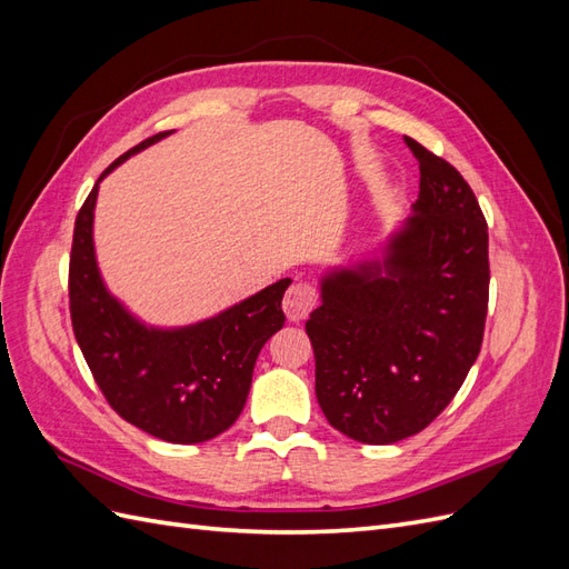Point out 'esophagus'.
I'll return each instance as SVG.
<instances>
[{
    "mask_svg": "<svg viewBox=\"0 0 569 569\" xmlns=\"http://www.w3.org/2000/svg\"><path fill=\"white\" fill-rule=\"evenodd\" d=\"M316 303H318L316 287L308 282H295L287 289L282 308L291 322H299V320H306L308 316H311Z\"/></svg>",
    "mask_w": 569,
    "mask_h": 569,
    "instance_id": "34e87169",
    "label": "esophagus"
}]
</instances>
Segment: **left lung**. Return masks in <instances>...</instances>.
Here are the masks:
<instances>
[{
    "instance_id": "8db88e82",
    "label": "left lung",
    "mask_w": 569,
    "mask_h": 569,
    "mask_svg": "<svg viewBox=\"0 0 569 569\" xmlns=\"http://www.w3.org/2000/svg\"><path fill=\"white\" fill-rule=\"evenodd\" d=\"M420 197L377 251L327 266L306 322L316 396L335 429L385 446L451 403L485 337L489 232L470 184L403 137Z\"/></svg>"
}]
</instances>
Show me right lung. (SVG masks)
Wrapping results in <instances>:
<instances>
[{
	"instance_id": "obj_1",
	"label": "right lung",
	"mask_w": 569,
	"mask_h": 569,
	"mask_svg": "<svg viewBox=\"0 0 569 569\" xmlns=\"http://www.w3.org/2000/svg\"><path fill=\"white\" fill-rule=\"evenodd\" d=\"M173 132L153 134L113 161L82 203L71 251V318L78 347L120 418L170 443H201L226 432L242 412L256 358L284 325L282 297L291 280L173 327L142 320L109 289L94 249L99 182Z\"/></svg>"
}]
</instances>
